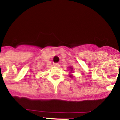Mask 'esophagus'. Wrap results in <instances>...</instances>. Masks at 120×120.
<instances>
[{
  "instance_id": "obj_1",
  "label": "esophagus",
  "mask_w": 120,
  "mask_h": 120,
  "mask_svg": "<svg viewBox=\"0 0 120 120\" xmlns=\"http://www.w3.org/2000/svg\"><path fill=\"white\" fill-rule=\"evenodd\" d=\"M53 65H54V66L58 67V66H59V64H58V63H54Z\"/></svg>"
}]
</instances>
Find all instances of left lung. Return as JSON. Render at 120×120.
I'll return each instance as SVG.
<instances>
[{
    "instance_id": "1",
    "label": "left lung",
    "mask_w": 120,
    "mask_h": 120,
    "mask_svg": "<svg viewBox=\"0 0 120 120\" xmlns=\"http://www.w3.org/2000/svg\"><path fill=\"white\" fill-rule=\"evenodd\" d=\"M68 68H69V70L70 71L71 73H73V72H72V71H73V67H68ZM70 77H73V75H70Z\"/></svg>"
}]
</instances>
